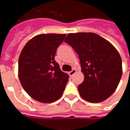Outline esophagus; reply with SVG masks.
Returning a JSON list of instances; mask_svg holds the SVG:
<instances>
[{
  "mask_svg": "<svg viewBox=\"0 0 130 130\" xmlns=\"http://www.w3.org/2000/svg\"><path fill=\"white\" fill-rule=\"evenodd\" d=\"M76 70H75V69H72V71L69 72V75H70V76H73L74 74L76 73Z\"/></svg>",
  "mask_w": 130,
  "mask_h": 130,
  "instance_id": "34e87169",
  "label": "esophagus"
}]
</instances>
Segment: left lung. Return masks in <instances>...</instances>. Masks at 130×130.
Listing matches in <instances>:
<instances>
[{"label": "left lung", "mask_w": 130, "mask_h": 130, "mask_svg": "<svg viewBox=\"0 0 130 130\" xmlns=\"http://www.w3.org/2000/svg\"><path fill=\"white\" fill-rule=\"evenodd\" d=\"M65 42L76 51L84 75L78 86L85 100L98 103L114 93L122 76V60L111 44L93 32L70 33Z\"/></svg>", "instance_id": "1"}]
</instances>
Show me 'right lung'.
<instances>
[{"instance_id": "obj_1", "label": "right lung", "mask_w": 130, "mask_h": 130, "mask_svg": "<svg viewBox=\"0 0 130 130\" xmlns=\"http://www.w3.org/2000/svg\"><path fill=\"white\" fill-rule=\"evenodd\" d=\"M65 34H41L32 37L22 49L19 58V78L32 98L51 103L62 96L69 76L55 60L58 47Z\"/></svg>"}]
</instances>
